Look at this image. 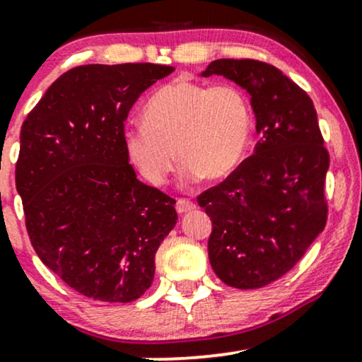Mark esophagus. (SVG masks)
<instances>
[{
	"instance_id": "obj_1",
	"label": "esophagus",
	"mask_w": 362,
	"mask_h": 362,
	"mask_svg": "<svg viewBox=\"0 0 362 362\" xmlns=\"http://www.w3.org/2000/svg\"><path fill=\"white\" fill-rule=\"evenodd\" d=\"M177 213L178 214H184V213H189V211H194L195 209V204L192 201H189V199H177Z\"/></svg>"
}]
</instances>
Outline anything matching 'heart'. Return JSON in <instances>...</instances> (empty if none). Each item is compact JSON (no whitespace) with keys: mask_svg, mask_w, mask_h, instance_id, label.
Masks as SVG:
<instances>
[{"mask_svg":"<svg viewBox=\"0 0 362 362\" xmlns=\"http://www.w3.org/2000/svg\"><path fill=\"white\" fill-rule=\"evenodd\" d=\"M250 132V103L242 90L175 80L149 97L143 124L126 129L124 144L149 184H165L175 168V151L185 177L216 182L240 167Z\"/></svg>","mask_w":362,"mask_h":362,"instance_id":"obj_1","label":"heart"}]
</instances>
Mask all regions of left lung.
Listing matches in <instances>:
<instances>
[{
  "label": "left lung",
  "mask_w": 362,
  "mask_h": 362,
  "mask_svg": "<svg viewBox=\"0 0 362 362\" xmlns=\"http://www.w3.org/2000/svg\"><path fill=\"white\" fill-rule=\"evenodd\" d=\"M202 74L247 90L264 134L253 155L197 197L213 221L211 267L231 288H264L289 272L325 228L330 156L311 98L276 66L218 59Z\"/></svg>",
  "instance_id": "obj_1"
}]
</instances>
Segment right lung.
<instances>
[{"mask_svg":"<svg viewBox=\"0 0 362 362\" xmlns=\"http://www.w3.org/2000/svg\"><path fill=\"white\" fill-rule=\"evenodd\" d=\"M175 68L85 64L61 74L22 124L16 190L39 259L69 288L107 303L138 300L158 247L177 224L175 199L136 178L124 120Z\"/></svg>","mask_w":362,"mask_h":362,"instance_id":"right-lung-1","label":"right lung"}]
</instances>
